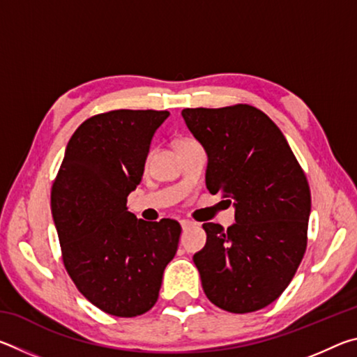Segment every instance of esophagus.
Returning a JSON list of instances; mask_svg holds the SVG:
<instances>
[{
    "label": "esophagus",
    "mask_w": 357,
    "mask_h": 357,
    "mask_svg": "<svg viewBox=\"0 0 357 357\" xmlns=\"http://www.w3.org/2000/svg\"><path fill=\"white\" fill-rule=\"evenodd\" d=\"M193 225H195V223H193L192 220H181V227H183V229H189Z\"/></svg>",
    "instance_id": "obj_1"
}]
</instances>
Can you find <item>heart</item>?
Wrapping results in <instances>:
<instances>
[{
	"instance_id": "b5f03b06",
	"label": "heart",
	"mask_w": 357,
	"mask_h": 357,
	"mask_svg": "<svg viewBox=\"0 0 357 357\" xmlns=\"http://www.w3.org/2000/svg\"><path fill=\"white\" fill-rule=\"evenodd\" d=\"M181 142H187V140H181Z\"/></svg>"
}]
</instances>
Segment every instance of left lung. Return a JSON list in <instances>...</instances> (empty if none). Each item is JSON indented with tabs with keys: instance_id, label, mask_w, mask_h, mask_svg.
Wrapping results in <instances>:
<instances>
[{
	"instance_id": "8db88e82",
	"label": "left lung",
	"mask_w": 357,
	"mask_h": 357,
	"mask_svg": "<svg viewBox=\"0 0 357 357\" xmlns=\"http://www.w3.org/2000/svg\"><path fill=\"white\" fill-rule=\"evenodd\" d=\"M187 129L208 154L206 187L234 206L236 223H204L193 255L208 299L231 313L263 309L289 285L307 247L310 189L268 114L239 104L184 108Z\"/></svg>"
}]
</instances>
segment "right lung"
Returning <instances> with one entry per match:
<instances>
[{
    "label": "right lung",
    "mask_w": 357,
    "mask_h": 357,
    "mask_svg": "<svg viewBox=\"0 0 357 357\" xmlns=\"http://www.w3.org/2000/svg\"><path fill=\"white\" fill-rule=\"evenodd\" d=\"M168 116L113 110L86 119L70 137L53 184L52 214L66 269L78 291L108 315L148 312L178 250L176 220L144 222L126 206Z\"/></svg>",
    "instance_id": "add662e5"
}]
</instances>
